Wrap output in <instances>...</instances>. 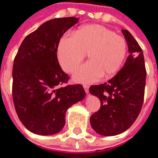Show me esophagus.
<instances>
[{"instance_id":"esophagus-1","label":"esophagus","mask_w":158,"mask_h":158,"mask_svg":"<svg viewBox=\"0 0 158 158\" xmlns=\"http://www.w3.org/2000/svg\"><path fill=\"white\" fill-rule=\"evenodd\" d=\"M84 89H85V91L86 92V94H88V93H89V86L84 85Z\"/></svg>"}]
</instances>
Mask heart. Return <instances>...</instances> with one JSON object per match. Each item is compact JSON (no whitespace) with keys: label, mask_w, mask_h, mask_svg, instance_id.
Returning a JSON list of instances; mask_svg holds the SVG:
<instances>
[{"label":"heart","mask_w":158,"mask_h":158,"mask_svg":"<svg viewBox=\"0 0 158 158\" xmlns=\"http://www.w3.org/2000/svg\"><path fill=\"white\" fill-rule=\"evenodd\" d=\"M127 45L124 38L97 24L79 28L73 36L63 37L57 46V59L62 69L72 73L88 56L89 62L79 67L73 80L82 84L108 79L118 71L124 61Z\"/></svg>","instance_id":"1"}]
</instances>
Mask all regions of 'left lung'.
<instances>
[{
  "instance_id": "8db88e82",
  "label": "left lung",
  "mask_w": 158,
  "mask_h": 158,
  "mask_svg": "<svg viewBox=\"0 0 158 158\" xmlns=\"http://www.w3.org/2000/svg\"><path fill=\"white\" fill-rule=\"evenodd\" d=\"M129 56L113 78L99 85H91L89 92L101 102L98 112L91 115L89 123L97 134L113 136L124 132L140 113L144 101L146 71L144 55L132 35L122 29Z\"/></svg>"
}]
</instances>
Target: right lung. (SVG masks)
Returning a JSON list of instances; mask_svg holds the SVG:
<instances>
[{"mask_svg": "<svg viewBox=\"0 0 158 158\" xmlns=\"http://www.w3.org/2000/svg\"><path fill=\"white\" fill-rule=\"evenodd\" d=\"M79 21L69 17L49 20L23 40L12 69V99L20 121L40 135L60 132L69 107L85 97L81 85L62 86L69 75L57 60L63 34Z\"/></svg>", "mask_w": 158, "mask_h": 158, "instance_id": "add662e5", "label": "right lung"}]
</instances>
